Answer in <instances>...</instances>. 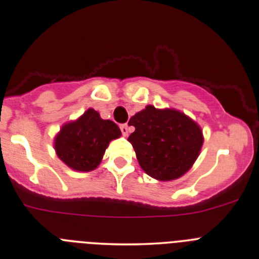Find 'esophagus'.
<instances>
[{
	"label": "esophagus",
	"mask_w": 259,
	"mask_h": 259,
	"mask_svg": "<svg viewBox=\"0 0 259 259\" xmlns=\"http://www.w3.org/2000/svg\"><path fill=\"white\" fill-rule=\"evenodd\" d=\"M120 128H121V132H122V135H123L124 137H127V136H128V132H130V127H128V124H127V123H124V124H121V126H120Z\"/></svg>",
	"instance_id": "obj_1"
}]
</instances>
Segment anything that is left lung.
<instances>
[{
  "mask_svg": "<svg viewBox=\"0 0 259 259\" xmlns=\"http://www.w3.org/2000/svg\"><path fill=\"white\" fill-rule=\"evenodd\" d=\"M128 142L147 175L158 181L184 176L198 158L203 145L199 124L176 109L147 105L132 116Z\"/></svg>",
  "mask_w": 259,
  "mask_h": 259,
  "instance_id": "8db88e82",
  "label": "left lung"
}]
</instances>
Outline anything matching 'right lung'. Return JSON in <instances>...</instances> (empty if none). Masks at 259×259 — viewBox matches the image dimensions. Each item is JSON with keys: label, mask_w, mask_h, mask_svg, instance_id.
I'll use <instances>...</instances> for the list:
<instances>
[{"label": "right lung", "mask_w": 259, "mask_h": 259, "mask_svg": "<svg viewBox=\"0 0 259 259\" xmlns=\"http://www.w3.org/2000/svg\"><path fill=\"white\" fill-rule=\"evenodd\" d=\"M121 137V131L111 120H103L94 109H88L74 121L61 127L55 136L57 156L74 171L88 172L99 166L110 142Z\"/></svg>", "instance_id": "add662e5"}]
</instances>
